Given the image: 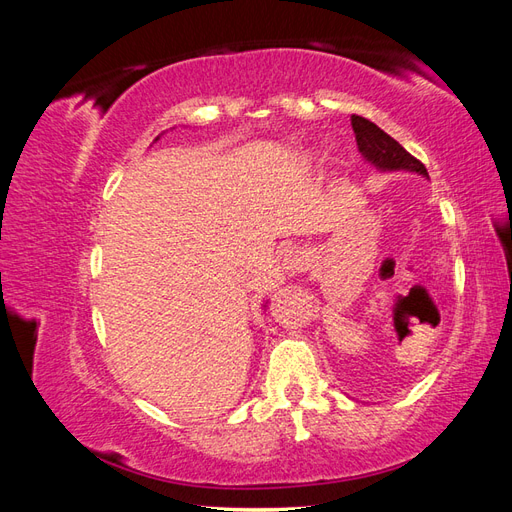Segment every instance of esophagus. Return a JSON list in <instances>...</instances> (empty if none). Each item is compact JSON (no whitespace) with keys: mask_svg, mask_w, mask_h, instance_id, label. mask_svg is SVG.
<instances>
[{"mask_svg":"<svg viewBox=\"0 0 512 512\" xmlns=\"http://www.w3.org/2000/svg\"><path fill=\"white\" fill-rule=\"evenodd\" d=\"M309 267V254L305 250H301V247H297V250H290L284 258V269L290 271L292 275L294 273H303L307 271Z\"/></svg>","mask_w":512,"mask_h":512,"instance_id":"obj_1","label":"esophagus"}]
</instances>
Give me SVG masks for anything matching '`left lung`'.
<instances>
[{
    "label": "left lung",
    "mask_w": 512,
    "mask_h": 512,
    "mask_svg": "<svg viewBox=\"0 0 512 512\" xmlns=\"http://www.w3.org/2000/svg\"><path fill=\"white\" fill-rule=\"evenodd\" d=\"M350 123L356 136V145H359V151L367 162L380 170H412V173L427 177L425 164L401 147L393 136L380 130L374 121L361 115H352Z\"/></svg>",
    "instance_id": "obj_1"
}]
</instances>
